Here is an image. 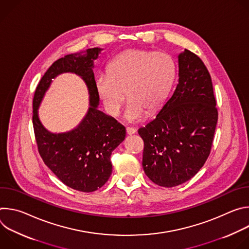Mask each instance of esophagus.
<instances>
[{
	"mask_svg": "<svg viewBox=\"0 0 249 249\" xmlns=\"http://www.w3.org/2000/svg\"><path fill=\"white\" fill-rule=\"evenodd\" d=\"M136 129L135 128H132V127H127L126 128V132H127V134L128 135H133V134H135L136 133Z\"/></svg>",
	"mask_w": 249,
	"mask_h": 249,
	"instance_id": "1",
	"label": "esophagus"
}]
</instances>
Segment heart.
<instances>
[{
    "instance_id": "b5f03b06",
    "label": "heart",
    "mask_w": 249,
    "mask_h": 249,
    "mask_svg": "<svg viewBox=\"0 0 249 249\" xmlns=\"http://www.w3.org/2000/svg\"><path fill=\"white\" fill-rule=\"evenodd\" d=\"M176 67L170 55L145 49H127L108 65V73H98L94 86L104 108L118 116L127 96L128 122L143 120L165 99L175 78Z\"/></svg>"
}]
</instances>
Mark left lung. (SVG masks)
I'll return each instance as SVG.
<instances>
[{
	"mask_svg": "<svg viewBox=\"0 0 249 249\" xmlns=\"http://www.w3.org/2000/svg\"><path fill=\"white\" fill-rule=\"evenodd\" d=\"M217 122L211 76L202 60L185 49L178 55L174 91L156 118L138 131L147 176L162 187L191 179L210 155Z\"/></svg>",
	"mask_w": 249,
	"mask_h": 249,
	"instance_id": "8db88e82",
	"label": "left lung"
}]
</instances>
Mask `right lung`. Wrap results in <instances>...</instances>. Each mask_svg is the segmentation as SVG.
<instances>
[{
	"mask_svg": "<svg viewBox=\"0 0 249 249\" xmlns=\"http://www.w3.org/2000/svg\"><path fill=\"white\" fill-rule=\"evenodd\" d=\"M101 50L90 48L83 55L69 54L55 61L41 78L33 97L34 135L44 163L65 185L88 193L102 187L108 180L112 172L111 153L126 136L123 125L97 109L99 96L92 68L93 60ZM63 72H74L85 81L90 93V107L77 128L54 134L41 124L38 108L52 79Z\"/></svg>",
	"mask_w": 249,
	"mask_h": 249,
	"instance_id": "obj_1",
	"label": "right lung"
}]
</instances>
